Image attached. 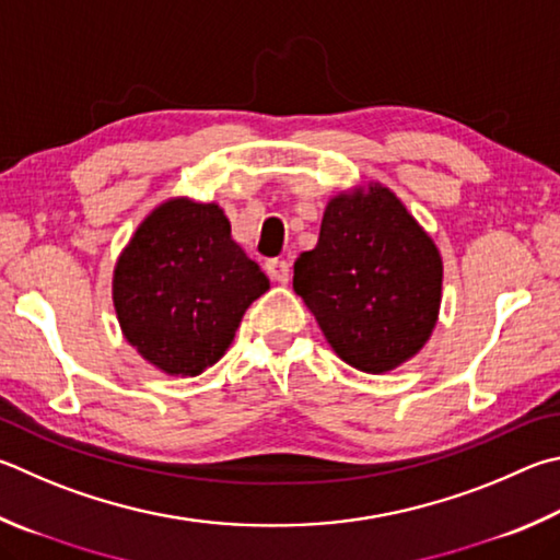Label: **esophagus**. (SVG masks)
<instances>
[{"label": "esophagus", "mask_w": 560, "mask_h": 560, "mask_svg": "<svg viewBox=\"0 0 560 560\" xmlns=\"http://www.w3.org/2000/svg\"><path fill=\"white\" fill-rule=\"evenodd\" d=\"M267 273L279 283H289L291 279V264L287 259H269L267 261Z\"/></svg>", "instance_id": "34e87169"}]
</instances>
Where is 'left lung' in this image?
<instances>
[{"label": "left lung", "mask_w": 560, "mask_h": 560, "mask_svg": "<svg viewBox=\"0 0 560 560\" xmlns=\"http://www.w3.org/2000/svg\"><path fill=\"white\" fill-rule=\"evenodd\" d=\"M443 261L389 188L328 202L318 245L293 264V291L354 370L382 374L413 358L439 318Z\"/></svg>", "instance_id": "obj_1"}]
</instances>
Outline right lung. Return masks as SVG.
<instances>
[{
    "instance_id": "1",
    "label": "right lung",
    "mask_w": 560,
    "mask_h": 560,
    "mask_svg": "<svg viewBox=\"0 0 560 560\" xmlns=\"http://www.w3.org/2000/svg\"><path fill=\"white\" fill-rule=\"evenodd\" d=\"M269 289L230 237L215 202L168 200L141 222L112 281L117 318L141 358L196 377L230 348L245 311Z\"/></svg>"
}]
</instances>
